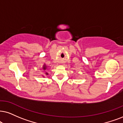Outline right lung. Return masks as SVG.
I'll use <instances>...</instances> for the list:
<instances>
[{
    "mask_svg": "<svg viewBox=\"0 0 123 123\" xmlns=\"http://www.w3.org/2000/svg\"><path fill=\"white\" fill-rule=\"evenodd\" d=\"M43 70H46V69H47V66H46L45 65H43ZM46 75H48V73H46Z\"/></svg>",
    "mask_w": 123,
    "mask_h": 123,
    "instance_id": "1",
    "label": "right lung"
}]
</instances>
